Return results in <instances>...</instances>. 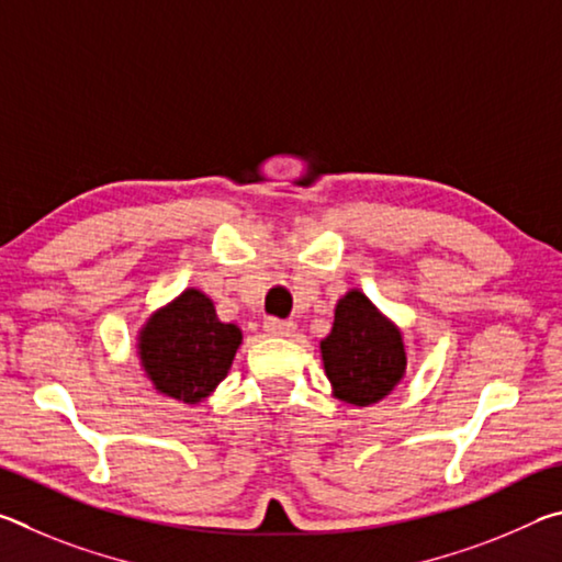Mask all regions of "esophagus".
<instances>
[{
	"label": "esophagus",
	"instance_id": "esophagus-1",
	"mask_svg": "<svg viewBox=\"0 0 562 562\" xmlns=\"http://www.w3.org/2000/svg\"><path fill=\"white\" fill-rule=\"evenodd\" d=\"M294 329H297L294 322H284V319H268V322H265V331H268L270 337H292Z\"/></svg>",
	"mask_w": 562,
	"mask_h": 562
}]
</instances>
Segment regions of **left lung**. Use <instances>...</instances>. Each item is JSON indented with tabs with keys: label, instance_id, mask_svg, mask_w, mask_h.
I'll return each instance as SVG.
<instances>
[{
	"label": "left lung",
	"instance_id": "left-lung-1",
	"mask_svg": "<svg viewBox=\"0 0 562 562\" xmlns=\"http://www.w3.org/2000/svg\"><path fill=\"white\" fill-rule=\"evenodd\" d=\"M331 396L351 406H372L402 384L406 341L361 290H349L335 304V322L319 341Z\"/></svg>",
	"mask_w": 562,
	"mask_h": 562
}]
</instances>
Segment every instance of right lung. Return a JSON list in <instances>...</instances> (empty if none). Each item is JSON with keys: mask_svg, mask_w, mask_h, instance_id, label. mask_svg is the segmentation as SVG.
<instances>
[{"mask_svg": "<svg viewBox=\"0 0 562 562\" xmlns=\"http://www.w3.org/2000/svg\"><path fill=\"white\" fill-rule=\"evenodd\" d=\"M243 329L217 319L205 292L186 288L150 312L136 335L140 369L160 396L195 406L231 372Z\"/></svg>", "mask_w": 562, "mask_h": 562, "instance_id": "add662e5", "label": "right lung"}]
</instances>
